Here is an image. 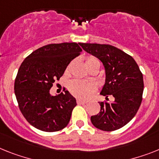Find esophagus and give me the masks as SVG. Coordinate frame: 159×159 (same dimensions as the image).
<instances>
[{"instance_id":"obj_1","label":"esophagus","mask_w":159,"mask_h":159,"mask_svg":"<svg viewBox=\"0 0 159 159\" xmlns=\"http://www.w3.org/2000/svg\"><path fill=\"white\" fill-rule=\"evenodd\" d=\"M77 102L78 103V104H85V103H86V101H84V100H82V99H77Z\"/></svg>"}]
</instances>
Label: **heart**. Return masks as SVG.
Returning <instances> with one entry per match:
<instances>
[{
  "label": "heart",
  "mask_w": 159,
  "mask_h": 159,
  "mask_svg": "<svg viewBox=\"0 0 159 159\" xmlns=\"http://www.w3.org/2000/svg\"><path fill=\"white\" fill-rule=\"evenodd\" d=\"M94 63H99V61L92 57L87 58L86 61V65ZM94 89H95V86L91 82L79 81V80L73 81L69 85V90L72 92V94L82 99H87L88 98H90L93 94Z\"/></svg>",
  "instance_id": "heart-1"
}]
</instances>
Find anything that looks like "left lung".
<instances>
[{"mask_svg": "<svg viewBox=\"0 0 159 159\" xmlns=\"http://www.w3.org/2000/svg\"><path fill=\"white\" fill-rule=\"evenodd\" d=\"M84 51L97 57L105 69V84L100 94L106 102H99L100 111L90 117L94 127L114 131L124 127L137 114L144 90L143 75L131 56L108 44L82 43ZM108 95L113 96L111 102Z\"/></svg>", "mask_w": 159, "mask_h": 159, "instance_id": "obj_1", "label": "left lung"}]
</instances>
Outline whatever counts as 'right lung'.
Returning a JSON list of instances; mask_svg holds the SVG:
<instances>
[{"label": "right lung", "mask_w": 159, "mask_h": 159, "mask_svg": "<svg viewBox=\"0 0 159 159\" xmlns=\"http://www.w3.org/2000/svg\"><path fill=\"white\" fill-rule=\"evenodd\" d=\"M82 52L76 43H52L24 60L16 77L14 93L21 112L32 126L44 132L59 131L67 126L76 98L68 90L52 96L50 89Z\"/></svg>", "instance_id": "add662e5"}]
</instances>
